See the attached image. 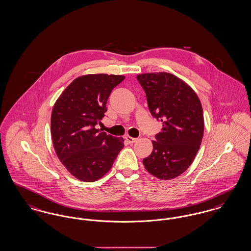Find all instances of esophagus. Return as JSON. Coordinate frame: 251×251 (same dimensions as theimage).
<instances>
[{
	"instance_id": "34e87169",
	"label": "esophagus",
	"mask_w": 251,
	"mask_h": 251,
	"mask_svg": "<svg viewBox=\"0 0 251 251\" xmlns=\"http://www.w3.org/2000/svg\"><path fill=\"white\" fill-rule=\"evenodd\" d=\"M126 138V142H128L129 144H134V143H136L137 142V138H133V137H130V136H126L125 137Z\"/></svg>"
}]
</instances>
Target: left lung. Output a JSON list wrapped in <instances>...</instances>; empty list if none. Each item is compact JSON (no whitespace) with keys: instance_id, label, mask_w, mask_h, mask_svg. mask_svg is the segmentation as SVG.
<instances>
[{"instance_id":"1","label":"left lung","mask_w":251,"mask_h":251,"mask_svg":"<svg viewBox=\"0 0 251 251\" xmlns=\"http://www.w3.org/2000/svg\"><path fill=\"white\" fill-rule=\"evenodd\" d=\"M137 79L152 116L162 122L144 165L158 179H173L193 163L201 145L204 116L200 100L185 81L169 73L142 74Z\"/></svg>"}]
</instances>
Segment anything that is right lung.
Returning a JSON list of instances; mask_svg holds the SVG:
<instances>
[{"mask_svg": "<svg viewBox=\"0 0 251 251\" xmlns=\"http://www.w3.org/2000/svg\"><path fill=\"white\" fill-rule=\"evenodd\" d=\"M124 75H85L74 80L55 101L51 135L55 154L75 178L93 182L112 167L124 139L95 127L106 111L108 96Z\"/></svg>", "mask_w": 251, "mask_h": 251, "instance_id": "add662e5", "label": "right lung"}]
</instances>
